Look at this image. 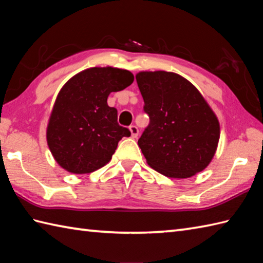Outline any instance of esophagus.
<instances>
[{
  "mask_svg": "<svg viewBox=\"0 0 263 263\" xmlns=\"http://www.w3.org/2000/svg\"><path fill=\"white\" fill-rule=\"evenodd\" d=\"M129 130H130V133H132V137L133 138H136L137 136H138V128L135 126V125H132L130 127H129Z\"/></svg>",
  "mask_w": 263,
  "mask_h": 263,
  "instance_id": "esophagus-1",
  "label": "esophagus"
}]
</instances>
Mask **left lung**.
Segmentation results:
<instances>
[{
    "instance_id": "1",
    "label": "left lung",
    "mask_w": 263,
    "mask_h": 263,
    "mask_svg": "<svg viewBox=\"0 0 263 263\" xmlns=\"http://www.w3.org/2000/svg\"><path fill=\"white\" fill-rule=\"evenodd\" d=\"M136 81L149 117L138 139L148 165L178 179L201 172L217 148L219 122L200 92L171 72H141Z\"/></svg>"
}]
</instances>
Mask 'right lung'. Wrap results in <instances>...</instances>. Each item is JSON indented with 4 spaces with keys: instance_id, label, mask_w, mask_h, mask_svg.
Returning a JSON list of instances; mask_svg holds the SVG:
<instances>
[{
    "instance_id": "right-lung-1",
    "label": "right lung",
    "mask_w": 263,
    "mask_h": 263,
    "mask_svg": "<svg viewBox=\"0 0 263 263\" xmlns=\"http://www.w3.org/2000/svg\"><path fill=\"white\" fill-rule=\"evenodd\" d=\"M133 82L134 75L127 69L92 67L62 87L47 126V143L63 168L91 173L111 160L120 139L130 132L119 126L117 109L108 106L107 99Z\"/></svg>"
}]
</instances>
